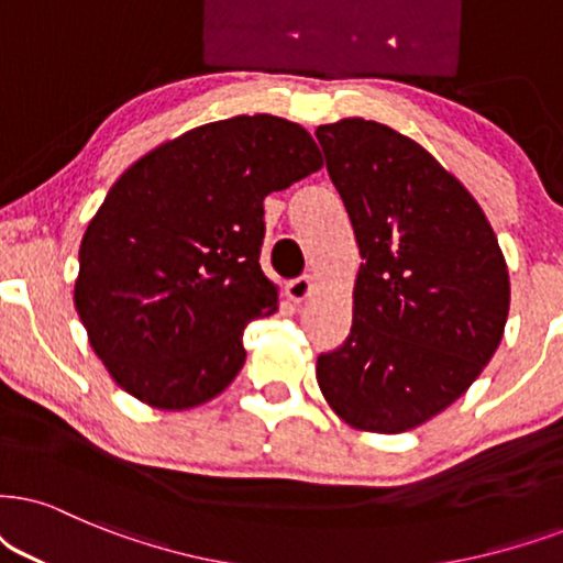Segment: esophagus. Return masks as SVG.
<instances>
[{
	"mask_svg": "<svg viewBox=\"0 0 563 563\" xmlns=\"http://www.w3.org/2000/svg\"><path fill=\"white\" fill-rule=\"evenodd\" d=\"M311 290H314V277H311V275L296 277V280H290L286 286L288 298H290V301H296V303L306 301V298L311 296Z\"/></svg>",
	"mask_w": 563,
	"mask_h": 563,
	"instance_id": "esophagus-1",
	"label": "esophagus"
}]
</instances>
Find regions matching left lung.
Returning a JSON list of instances; mask_svg holds the SVG:
<instances>
[{"mask_svg":"<svg viewBox=\"0 0 563 563\" xmlns=\"http://www.w3.org/2000/svg\"><path fill=\"white\" fill-rule=\"evenodd\" d=\"M361 262L351 334L317 382L347 423L416 429L478 379L501 343L509 273L478 202L418 142L366 119L317 130Z\"/></svg>","mask_w":563,"mask_h":563,"instance_id":"obj_1","label":"left lung"}]
</instances>
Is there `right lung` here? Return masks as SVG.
<instances>
[{"mask_svg":"<svg viewBox=\"0 0 563 563\" xmlns=\"http://www.w3.org/2000/svg\"><path fill=\"white\" fill-rule=\"evenodd\" d=\"M322 168L311 134L257 113L210 122L119 176L80 244L75 306L92 351L137 400L195 408L246 361L273 314L260 267L265 197Z\"/></svg>","mask_w":563,"mask_h":563,"instance_id":"obj_1","label":"right lung"}]
</instances>
